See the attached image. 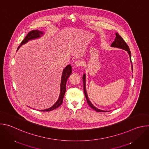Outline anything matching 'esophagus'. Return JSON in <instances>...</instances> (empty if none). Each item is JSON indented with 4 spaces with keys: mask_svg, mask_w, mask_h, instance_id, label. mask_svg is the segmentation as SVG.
<instances>
[{
    "mask_svg": "<svg viewBox=\"0 0 149 149\" xmlns=\"http://www.w3.org/2000/svg\"><path fill=\"white\" fill-rule=\"evenodd\" d=\"M75 65L77 67H81L83 65V62L80 61V60H77L75 61Z\"/></svg>",
    "mask_w": 149,
    "mask_h": 149,
    "instance_id": "obj_1",
    "label": "esophagus"
}]
</instances>
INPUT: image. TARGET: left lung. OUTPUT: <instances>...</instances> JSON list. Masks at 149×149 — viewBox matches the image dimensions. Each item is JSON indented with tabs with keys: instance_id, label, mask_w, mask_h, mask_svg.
I'll list each match as a JSON object with an SVG mask.
<instances>
[{
	"instance_id": "obj_1",
	"label": "left lung",
	"mask_w": 149,
	"mask_h": 149,
	"mask_svg": "<svg viewBox=\"0 0 149 149\" xmlns=\"http://www.w3.org/2000/svg\"><path fill=\"white\" fill-rule=\"evenodd\" d=\"M116 39H115L114 41L111 44V47H116V48H118L125 50L127 52H128V54H129L130 58V61H131V62H132V60H131V52H130V48H129V46L127 45V44H126V42L122 38V37L120 35H119L118 33H116ZM132 68H133V67H132ZM86 74H84L83 77H82V80H83V83H84V92L85 96H86V98L87 99V103L90 105V107H91V108H92L93 110H95L97 112H108V111H104V110H101L97 109L95 107H94V106L93 105V104L91 102V101L89 100L88 95H87V91H86Z\"/></svg>"
}]
</instances>
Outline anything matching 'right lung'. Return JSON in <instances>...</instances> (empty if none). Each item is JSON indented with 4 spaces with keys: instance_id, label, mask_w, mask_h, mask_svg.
Returning a JSON list of instances; mask_svg holds the SVG:
<instances>
[{
    "instance_id": "add662e5",
    "label": "right lung",
    "mask_w": 149,
    "mask_h": 149,
    "mask_svg": "<svg viewBox=\"0 0 149 149\" xmlns=\"http://www.w3.org/2000/svg\"><path fill=\"white\" fill-rule=\"evenodd\" d=\"M43 33H44L43 32L39 31L38 30H33V31L29 32L28 33V35L26 36L25 39L22 41V42H21V44H20L19 47L17 48V50L19 49L20 47L26 44L28 40L39 38V37H40L41 35H43ZM71 73H72L71 66V65H68L64 69H63V72H62L61 81V92H60V95H59L58 101L54 104L53 106H52L51 107H50L47 110H39V111H52V110H55V109L58 108L62 104L63 97H64V95H65V93L66 91L67 81L68 78L70 76Z\"/></svg>"
}]
</instances>
